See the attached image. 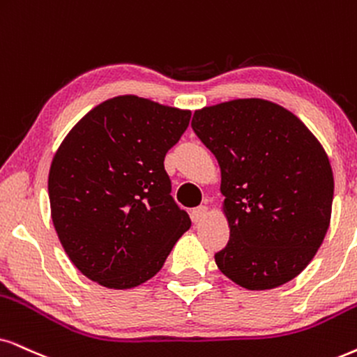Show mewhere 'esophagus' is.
Returning a JSON list of instances; mask_svg holds the SVG:
<instances>
[{
	"instance_id": "34e87169",
	"label": "esophagus",
	"mask_w": 357,
	"mask_h": 357,
	"mask_svg": "<svg viewBox=\"0 0 357 357\" xmlns=\"http://www.w3.org/2000/svg\"><path fill=\"white\" fill-rule=\"evenodd\" d=\"M206 214H207V207L201 204V206L194 207V209L191 211V219L194 220V222H201V220L206 218Z\"/></svg>"
}]
</instances>
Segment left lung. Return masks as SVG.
Listing matches in <instances>:
<instances>
[{"instance_id":"obj_1","label":"left lung","mask_w":357,"mask_h":357,"mask_svg":"<svg viewBox=\"0 0 357 357\" xmlns=\"http://www.w3.org/2000/svg\"><path fill=\"white\" fill-rule=\"evenodd\" d=\"M194 133L218 158L231 237L215 254L225 277L272 290L306 268L323 243L333 206L331 165L303 121L261 98L194 112Z\"/></svg>"}]
</instances>
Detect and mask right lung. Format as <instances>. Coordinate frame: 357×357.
<instances>
[{
	"mask_svg": "<svg viewBox=\"0 0 357 357\" xmlns=\"http://www.w3.org/2000/svg\"><path fill=\"white\" fill-rule=\"evenodd\" d=\"M189 120V110L120 96L92 108L59 146L47 181L52 222L92 282L115 290L142 285L191 227L165 171Z\"/></svg>",
	"mask_w": 357,
	"mask_h": 357,
	"instance_id": "right-lung-1",
	"label": "right lung"
}]
</instances>
